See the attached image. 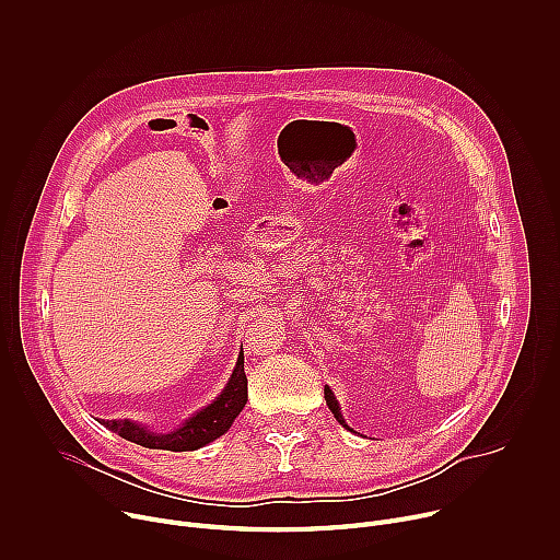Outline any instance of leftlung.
I'll list each match as a JSON object with an SVG mask.
<instances>
[{
    "mask_svg": "<svg viewBox=\"0 0 560 560\" xmlns=\"http://www.w3.org/2000/svg\"><path fill=\"white\" fill-rule=\"evenodd\" d=\"M324 394H326V404H328V408L332 410V415H335V419L346 428V430H350L352 432V428L346 423V419H343V415H341V408H339V401H337V396H335V392L326 385V389H324Z\"/></svg>",
    "mask_w": 560,
    "mask_h": 560,
    "instance_id": "obj_1",
    "label": "left lung"
}]
</instances>
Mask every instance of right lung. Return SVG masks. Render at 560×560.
<instances>
[{
	"label": "right lung",
	"mask_w": 560,
	"mask_h": 560,
	"mask_svg": "<svg viewBox=\"0 0 560 560\" xmlns=\"http://www.w3.org/2000/svg\"><path fill=\"white\" fill-rule=\"evenodd\" d=\"M248 401V378L244 370V348L236 357V365L221 389V394L214 398L212 404L188 417L179 428L171 432H152L148 425H141L130 419L121 421H100L110 432L119 434L126 441H132L137 445L150 447V450H171V452H192L199 450L221 434L230 430L234 419L246 408Z\"/></svg>",
	"instance_id": "right-lung-1"
}]
</instances>
